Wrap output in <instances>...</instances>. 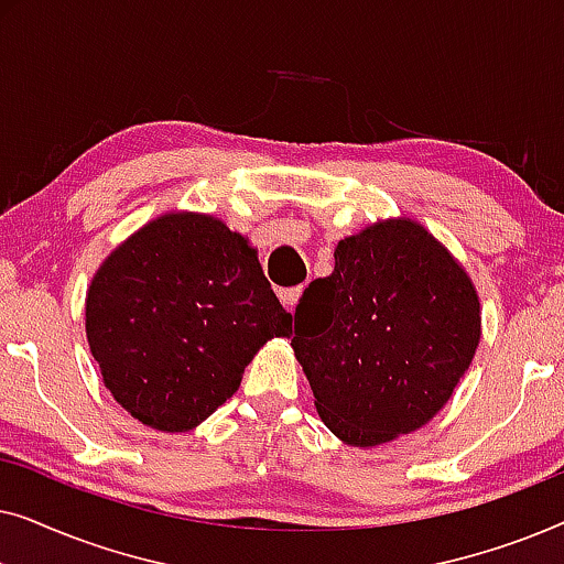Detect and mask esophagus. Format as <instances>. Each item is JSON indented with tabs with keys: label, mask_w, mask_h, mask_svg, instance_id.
<instances>
[{
	"label": "esophagus",
	"mask_w": 564,
	"mask_h": 564,
	"mask_svg": "<svg viewBox=\"0 0 564 564\" xmlns=\"http://www.w3.org/2000/svg\"><path fill=\"white\" fill-rule=\"evenodd\" d=\"M300 295H303V288H290V290H280V300H282V305L288 307V311H295V305H297Z\"/></svg>",
	"instance_id": "34e87169"
}]
</instances>
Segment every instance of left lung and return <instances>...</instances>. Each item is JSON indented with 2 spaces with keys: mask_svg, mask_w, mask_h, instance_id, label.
Instances as JSON below:
<instances>
[{
  "mask_svg": "<svg viewBox=\"0 0 564 564\" xmlns=\"http://www.w3.org/2000/svg\"><path fill=\"white\" fill-rule=\"evenodd\" d=\"M307 284L292 349L323 423L351 446L421 429L446 405L480 344V300L421 223L382 220L338 241Z\"/></svg>",
  "mask_w": 564,
  "mask_h": 564,
  "instance_id": "8db88e82",
  "label": "left lung"
}]
</instances>
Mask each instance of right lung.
I'll return each mask as SVG.
<instances>
[{"mask_svg": "<svg viewBox=\"0 0 564 564\" xmlns=\"http://www.w3.org/2000/svg\"><path fill=\"white\" fill-rule=\"evenodd\" d=\"M290 334L292 315L257 249L213 215L145 223L102 261L87 292V341L105 388L166 434L218 411L253 354Z\"/></svg>", "mask_w": 564, "mask_h": 564, "instance_id": "add662e5", "label": "right lung"}]
</instances>
